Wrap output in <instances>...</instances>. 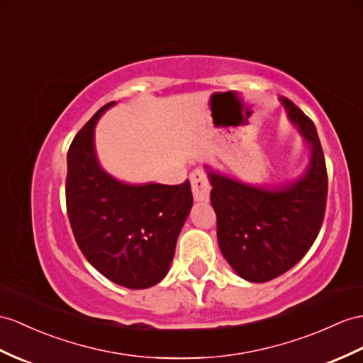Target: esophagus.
Here are the masks:
<instances>
[{"label":"esophagus","mask_w":363,"mask_h":363,"mask_svg":"<svg viewBox=\"0 0 363 363\" xmlns=\"http://www.w3.org/2000/svg\"><path fill=\"white\" fill-rule=\"evenodd\" d=\"M191 186H192V196L194 200L203 203L209 200L211 194V184L206 179V174L201 169H196L191 174Z\"/></svg>","instance_id":"esophagus-1"}]
</instances>
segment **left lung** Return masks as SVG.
Masks as SVG:
<instances>
[{"mask_svg": "<svg viewBox=\"0 0 363 363\" xmlns=\"http://www.w3.org/2000/svg\"><path fill=\"white\" fill-rule=\"evenodd\" d=\"M280 103L309 151L306 169L280 184H250L205 166L217 240L242 279L263 284L286 272L311 248L323 222L328 175L314 123L285 96Z\"/></svg>", "mask_w": 363, "mask_h": 363, "instance_id": "8db88e82", "label": "left lung"}]
</instances>
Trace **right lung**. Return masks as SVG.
Wrapping results in <instances>:
<instances>
[{
  "mask_svg": "<svg viewBox=\"0 0 363 363\" xmlns=\"http://www.w3.org/2000/svg\"><path fill=\"white\" fill-rule=\"evenodd\" d=\"M111 101L78 132L67 152L66 206L79 250L113 284L145 289L162 281L192 208L189 180L182 184L128 183L103 169L95 125Z\"/></svg>",
  "mask_w": 363,
  "mask_h": 363,
  "instance_id": "obj_1",
  "label": "right lung"
}]
</instances>
